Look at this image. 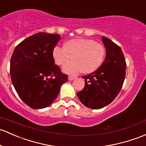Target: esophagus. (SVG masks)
Wrapping results in <instances>:
<instances>
[{
	"mask_svg": "<svg viewBox=\"0 0 146 146\" xmlns=\"http://www.w3.org/2000/svg\"><path fill=\"white\" fill-rule=\"evenodd\" d=\"M75 79H76V77H75V76H70L68 77L69 81H73V80Z\"/></svg>",
	"mask_w": 146,
	"mask_h": 146,
	"instance_id": "1",
	"label": "esophagus"
}]
</instances>
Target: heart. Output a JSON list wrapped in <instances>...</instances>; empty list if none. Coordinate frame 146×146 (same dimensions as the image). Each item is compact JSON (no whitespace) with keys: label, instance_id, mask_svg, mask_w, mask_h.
Masks as SVG:
<instances>
[{"label":"heart","instance_id":"obj_1","mask_svg":"<svg viewBox=\"0 0 146 146\" xmlns=\"http://www.w3.org/2000/svg\"><path fill=\"white\" fill-rule=\"evenodd\" d=\"M52 57L57 65H63L64 73L76 75L80 72L90 74L100 68L104 60L105 49L100 44L90 39L76 38L68 40L64 44L63 48L55 46Z\"/></svg>","mask_w":146,"mask_h":146}]
</instances>
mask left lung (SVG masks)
<instances>
[{
    "mask_svg": "<svg viewBox=\"0 0 146 146\" xmlns=\"http://www.w3.org/2000/svg\"><path fill=\"white\" fill-rule=\"evenodd\" d=\"M106 57L100 68L82 76L85 86L76 95L86 107L100 109L107 106L118 95L126 73V62L122 49L106 37H102Z\"/></svg>",
    "mask_w": 146,
    "mask_h": 146,
    "instance_id": "left-lung-1",
    "label": "left lung"
}]
</instances>
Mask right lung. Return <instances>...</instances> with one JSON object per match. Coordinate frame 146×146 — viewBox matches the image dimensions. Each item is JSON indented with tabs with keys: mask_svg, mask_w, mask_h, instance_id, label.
<instances>
[{
	"mask_svg": "<svg viewBox=\"0 0 146 146\" xmlns=\"http://www.w3.org/2000/svg\"><path fill=\"white\" fill-rule=\"evenodd\" d=\"M60 40L58 34L37 33L14 50L10 60L12 83L19 98L32 109L50 106L67 81V75L61 73L52 57Z\"/></svg>",
	"mask_w": 146,
	"mask_h": 146,
	"instance_id": "1",
	"label": "right lung"
}]
</instances>
